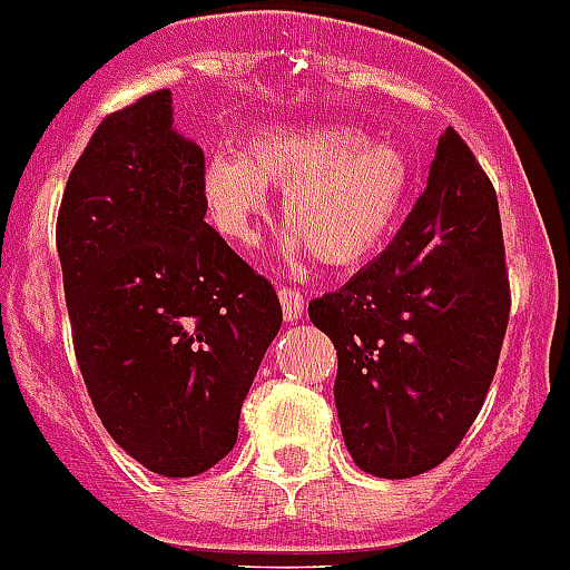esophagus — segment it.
Listing matches in <instances>:
<instances>
[{
  "label": "esophagus",
  "mask_w": 570,
  "mask_h": 570,
  "mask_svg": "<svg viewBox=\"0 0 570 570\" xmlns=\"http://www.w3.org/2000/svg\"><path fill=\"white\" fill-rule=\"evenodd\" d=\"M276 294H279L282 314H285V320L288 322L299 320L302 311H305V296H302L296 288H288V285H279V288H276Z\"/></svg>",
  "instance_id": "esophagus-1"
}]
</instances>
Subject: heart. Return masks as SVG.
<instances>
[{
  "mask_svg": "<svg viewBox=\"0 0 570 570\" xmlns=\"http://www.w3.org/2000/svg\"><path fill=\"white\" fill-rule=\"evenodd\" d=\"M282 189L291 254L328 268L362 265L391 239L411 196L405 150L334 122L271 125L239 150H214L203 168L205 208L236 245L256 239L268 188Z\"/></svg>",
  "mask_w": 570,
  "mask_h": 570,
  "instance_id": "obj_1",
  "label": "heart"
}]
</instances>
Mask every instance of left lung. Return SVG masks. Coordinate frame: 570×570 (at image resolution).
<instances>
[{
	"instance_id": "left-lung-1",
	"label": "left lung",
	"mask_w": 570,
	"mask_h": 570,
	"mask_svg": "<svg viewBox=\"0 0 570 570\" xmlns=\"http://www.w3.org/2000/svg\"><path fill=\"white\" fill-rule=\"evenodd\" d=\"M308 314L336 347V414L362 471L407 480L454 454L511 314L497 190L454 128L394 242Z\"/></svg>"
}]
</instances>
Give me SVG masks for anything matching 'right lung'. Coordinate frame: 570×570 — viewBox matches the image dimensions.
I'll return each instance as SVG.
<instances>
[{
  "instance_id": "obj_1",
  "label": "right lung",
  "mask_w": 570,
  "mask_h": 570,
  "mask_svg": "<svg viewBox=\"0 0 570 570\" xmlns=\"http://www.w3.org/2000/svg\"><path fill=\"white\" fill-rule=\"evenodd\" d=\"M203 168V148L174 130L170 90H156L94 130L57 219L90 402L116 445L163 476L230 454L282 325L274 285L205 223Z\"/></svg>"
}]
</instances>
